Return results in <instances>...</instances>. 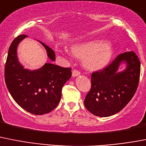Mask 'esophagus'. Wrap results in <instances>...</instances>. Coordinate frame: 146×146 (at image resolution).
Returning a JSON list of instances; mask_svg holds the SVG:
<instances>
[{"label": "esophagus", "instance_id": "obj_1", "mask_svg": "<svg viewBox=\"0 0 146 146\" xmlns=\"http://www.w3.org/2000/svg\"><path fill=\"white\" fill-rule=\"evenodd\" d=\"M80 74V72L79 71L76 70V69L72 71V76H73V77H78Z\"/></svg>", "mask_w": 146, "mask_h": 146}]
</instances>
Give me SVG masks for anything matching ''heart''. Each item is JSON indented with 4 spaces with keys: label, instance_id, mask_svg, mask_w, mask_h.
Listing matches in <instances>:
<instances>
[{
    "label": "heart",
    "instance_id": "1",
    "mask_svg": "<svg viewBox=\"0 0 146 146\" xmlns=\"http://www.w3.org/2000/svg\"><path fill=\"white\" fill-rule=\"evenodd\" d=\"M72 52L74 57L83 59L86 68L98 70L109 63L113 54V47L103 40H92L73 45Z\"/></svg>",
    "mask_w": 146,
    "mask_h": 146
}]
</instances>
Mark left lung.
Segmentation results:
<instances>
[{
  "mask_svg": "<svg viewBox=\"0 0 146 146\" xmlns=\"http://www.w3.org/2000/svg\"><path fill=\"white\" fill-rule=\"evenodd\" d=\"M122 62L126 63L127 68L118 72ZM139 75L140 62L137 54L132 51L119 54L108 66L92 74V87L84 100L87 110L103 117L120 111L135 94Z\"/></svg>",
  "mask_w": 146,
  "mask_h": 146,
  "instance_id": "8db88e82",
  "label": "left lung"
}]
</instances>
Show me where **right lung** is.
I'll use <instances>...</instances> for the list:
<instances>
[{
    "label": "right lung",
    "mask_w": 146,
    "mask_h": 146,
    "mask_svg": "<svg viewBox=\"0 0 146 146\" xmlns=\"http://www.w3.org/2000/svg\"><path fill=\"white\" fill-rule=\"evenodd\" d=\"M26 35L17 36L12 41L5 65V82L15 101L31 114L42 115L54 109L60 103L62 88L70 79L72 68L50 63L36 70L24 68L17 59V46ZM48 58L55 60L54 52L42 43Z\"/></svg>",
    "instance_id": "right-lung-1"
}]
</instances>
